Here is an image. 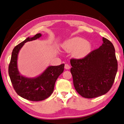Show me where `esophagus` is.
<instances>
[{
    "mask_svg": "<svg viewBox=\"0 0 124 124\" xmlns=\"http://www.w3.org/2000/svg\"><path fill=\"white\" fill-rule=\"evenodd\" d=\"M65 68L66 70H69L70 68V65L68 64H65Z\"/></svg>",
    "mask_w": 124,
    "mask_h": 124,
    "instance_id": "esophagus-1",
    "label": "esophagus"
}]
</instances>
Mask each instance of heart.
Instances as JSON below:
<instances>
[{"mask_svg": "<svg viewBox=\"0 0 124 124\" xmlns=\"http://www.w3.org/2000/svg\"><path fill=\"white\" fill-rule=\"evenodd\" d=\"M62 47L67 53L71 52V56L76 59H82L89 54L92 49L91 44L83 38L75 37L63 42Z\"/></svg>", "mask_w": 124, "mask_h": 124, "instance_id": "obj_1", "label": "heart"}]
</instances>
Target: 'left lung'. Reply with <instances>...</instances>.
<instances>
[{
    "label": "left lung",
    "instance_id": "1",
    "mask_svg": "<svg viewBox=\"0 0 124 124\" xmlns=\"http://www.w3.org/2000/svg\"><path fill=\"white\" fill-rule=\"evenodd\" d=\"M103 43L82 59H70L74 86L85 98L105 94L112 86L118 64L114 45L103 37Z\"/></svg>",
    "mask_w": 124,
    "mask_h": 124
}]
</instances>
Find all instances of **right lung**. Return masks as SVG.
<instances>
[{
  "label": "right lung",
  "mask_w": 124,
  "mask_h": 124,
  "mask_svg": "<svg viewBox=\"0 0 124 124\" xmlns=\"http://www.w3.org/2000/svg\"><path fill=\"white\" fill-rule=\"evenodd\" d=\"M42 36L38 33L28 37L14 48L8 73L14 89L18 95L28 100L40 101L46 99L53 93L57 79L64 70L65 64L49 66L40 75L33 78H27L20 74L17 66L18 55L25 43L37 40Z\"/></svg>",
  "instance_id": "1"
}]
</instances>
